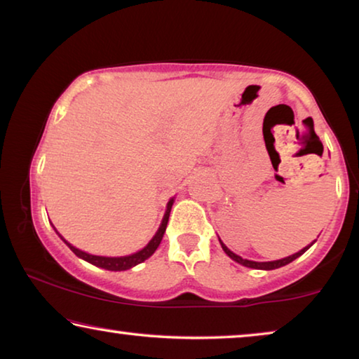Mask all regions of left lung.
Masks as SVG:
<instances>
[{
    "instance_id": "8db88e82",
    "label": "left lung",
    "mask_w": 359,
    "mask_h": 359,
    "mask_svg": "<svg viewBox=\"0 0 359 359\" xmlns=\"http://www.w3.org/2000/svg\"><path fill=\"white\" fill-rule=\"evenodd\" d=\"M309 120V118H307ZM312 120V118H311ZM315 242V241H313ZM312 242V244H313ZM220 244H222V248L224 250V253L228 255V257L231 258V259H234V261H238L239 264H242V266H247V267H253V269H264V271H271V269H277V267H282V266H285V264H288V263H291V261H294L296 258H299L301 255L304 253V252H307L309 248L312 247V244L311 245H307V247H304L302 250H299L297 253H294V255H290V257H287V258H282V259H276V261H264V263H258V261H250V259H244L242 257H239V255H236V253H233L229 250V248L223 244V242L220 241Z\"/></svg>"
}]
</instances>
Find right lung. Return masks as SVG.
Instances as JSON below:
<instances>
[{
    "mask_svg": "<svg viewBox=\"0 0 359 359\" xmlns=\"http://www.w3.org/2000/svg\"><path fill=\"white\" fill-rule=\"evenodd\" d=\"M172 204H174V198L169 199L168 208H166V214H165V217H163V222L160 224V228H158L156 234L154 236V239H151L149 244L142 248V250H139V252L133 253V255H128V257H115V258H111V257H96V255H90V253H85L82 250H79V248L72 247L69 242H66L62 238V236H60V234L58 236L65 241V244L68 245L71 250L77 255L79 258L88 261V263H92L93 266L102 267V269H107V271H126V269H131L133 266L142 263V261L150 258L151 255L155 253V250L158 248V245H160V242L163 239V234H165V231H166L169 214H171Z\"/></svg>",
    "mask_w": 359,
    "mask_h": 359,
    "instance_id": "right-lung-1",
    "label": "right lung"
}]
</instances>
